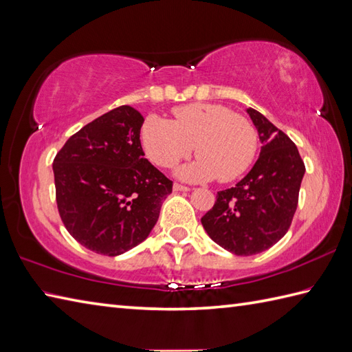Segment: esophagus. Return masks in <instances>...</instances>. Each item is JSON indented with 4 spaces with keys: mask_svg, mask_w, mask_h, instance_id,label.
I'll return each instance as SVG.
<instances>
[{
    "mask_svg": "<svg viewBox=\"0 0 352 352\" xmlns=\"http://www.w3.org/2000/svg\"><path fill=\"white\" fill-rule=\"evenodd\" d=\"M174 190H177V192H189L190 188H188V186H183L180 183H174Z\"/></svg>",
    "mask_w": 352,
    "mask_h": 352,
    "instance_id": "1",
    "label": "esophagus"
}]
</instances>
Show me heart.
<instances>
[{
	"mask_svg": "<svg viewBox=\"0 0 352 352\" xmlns=\"http://www.w3.org/2000/svg\"><path fill=\"white\" fill-rule=\"evenodd\" d=\"M145 155L160 168H172L193 148L197 160L178 169L189 182H233L256 159L258 134L250 119L221 104H186L174 110V121L149 115L140 129Z\"/></svg>",
	"mask_w": 352,
	"mask_h": 352,
	"instance_id": "obj_1",
	"label": "heart"
}]
</instances>
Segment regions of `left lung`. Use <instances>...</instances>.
Segmentation results:
<instances>
[{
    "mask_svg": "<svg viewBox=\"0 0 352 352\" xmlns=\"http://www.w3.org/2000/svg\"><path fill=\"white\" fill-rule=\"evenodd\" d=\"M246 111L263 144L258 159L234 188L218 192L214 206L201 218L212 241L236 256L263 252L287 233L305 172L287 134L260 111Z\"/></svg>",
    "mask_w": 352,
    "mask_h": 352,
    "instance_id": "obj_1",
    "label": "left lung"
}]
</instances>
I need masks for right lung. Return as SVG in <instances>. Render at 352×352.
<instances>
[{"instance_id":"1","label":"right lung","mask_w":352,"mask_h":352,"mask_svg":"<svg viewBox=\"0 0 352 352\" xmlns=\"http://www.w3.org/2000/svg\"><path fill=\"white\" fill-rule=\"evenodd\" d=\"M136 109L107 111L66 140L57 153L56 201L78 243L115 257L144 242L172 192V182L145 159Z\"/></svg>"}]
</instances>
